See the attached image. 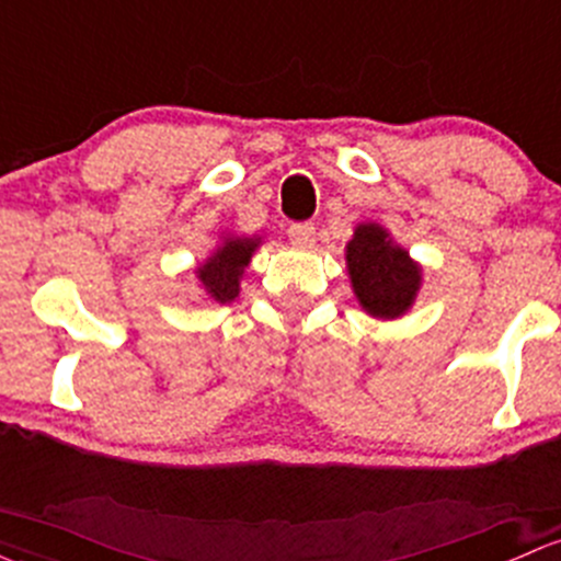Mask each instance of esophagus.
I'll list each match as a JSON object with an SVG mask.
<instances>
[{"label":"esophagus","mask_w":561,"mask_h":561,"mask_svg":"<svg viewBox=\"0 0 561 561\" xmlns=\"http://www.w3.org/2000/svg\"><path fill=\"white\" fill-rule=\"evenodd\" d=\"M287 236H290L293 244L311 247V244H314L317 228H314V222H293V226L287 228Z\"/></svg>","instance_id":"1"}]
</instances>
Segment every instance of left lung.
<instances>
[{"mask_svg":"<svg viewBox=\"0 0 561 561\" xmlns=\"http://www.w3.org/2000/svg\"><path fill=\"white\" fill-rule=\"evenodd\" d=\"M346 265L357 300L368 314L394 320L414 304L422 268L409 252L392 244L385 228L374 222L357 226L355 239L346 247Z\"/></svg>","mask_w":561,"mask_h":561,"instance_id":"8db88e82","label":"left lung"}]
</instances>
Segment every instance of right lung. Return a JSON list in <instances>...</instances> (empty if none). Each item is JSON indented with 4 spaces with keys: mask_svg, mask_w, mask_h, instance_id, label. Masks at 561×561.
<instances>
[{
    "mask_svg": "<svg viewBox=\"0 0 561 561\" xmlns=\"http://www.w3.org/2000/svg\"><path fill=\"white\" fill-rule=\"evenodd\" d=\"M257 239H231L196 271L204 290L220 304H231L239 296V276L244 274Z\"/></svg>",
    "mask_w": 561,
    "mask_h": 561,
    "instance_id": "right-lung-1",
    "label": "right lung"
}]
</instances>
